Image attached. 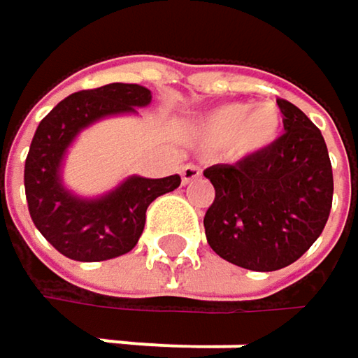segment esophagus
Returning <instances> with one entry per match:
<instances>
[{
  "label": "esophagus",
  "mask_w": 358,
  "mask_h": 358,
  "mask_svg": "<svg viewBox=\"0 0 358 358\" xmlns=\"http://www.w3.org/2000/svg\"><path fill=\"white\" fill-rule=\"evenodd\" d=\"M180 174H182V182H184V184H190V182L201 178V168L194 166V164H186V166L180 170Z\"/></svg>",
  "instance_id": "obj_1"
}]
</instances>
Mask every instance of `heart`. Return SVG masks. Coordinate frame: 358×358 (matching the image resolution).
I'll list each match as a JSON object with an SVG mask.
<instances>
[{
    "mask_svg": "<svg viewBox=\"0 0 358 358\" xmlns=\"http://www.w3.org/2000/svg\"><path fill=\"white\" fill-rule=\"evenodd\" d=\"M284 117L278 106L259 103H224L209 109L194 122L196 138L234 159L252 157L269 149L282 134Z\"/></svg>",
    "mask_w": 358,
    "mask_h": 358,
    "instance_id": "heart-1",
    "label": "heart"
}]
</instances>
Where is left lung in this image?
Listing matches in <instances>:
<instances>
[{
	"label": "left lung",
	"instance_id": "obj_1",
	"mask_svg": "<svg viewBox=\"0 0 358 358\" xmlns=\"http://www.w3.org/2000/svg\"><path fill=\"white\" fill-rule=\"evenodd\" d=\"M278 106L286 132L269 149L203 172L215 188L203 220L207 243L252 271H275L303 257L331 209L334 176L322 130L290 101Z\"/></svg>",
	"mask_w": 358,
	"mask_h": 358
}]
</instances>
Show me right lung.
<instances>
[{
	"instance_id": "right-lung-1",
	"label": "right lung",
	"mask_w": 358,
	"mask_h": 358,
	"mask_svg": "<svg viewBox=\"0 0 358 358\" xmlns=\"http://www.w3.org/2000/svg\"><path fill=\"white\" fill-rule=\"evenodd\" d=\"M151 103V91L141 85L111 83L78 91L59 101L36 126L27 164V203L36 230L51 247L74 261H108L136 247L147 207L180 186V176H128L99 196H80L62 178L68 149L76 136L99 120Z\"/></svg>"
}]
</instances>
